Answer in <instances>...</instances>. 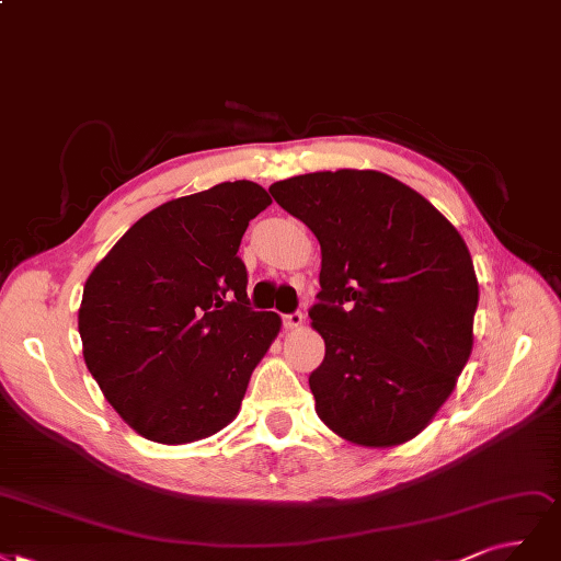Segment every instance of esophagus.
<instances>
[{"mask_svg":"<svg viewBox=\"0 0 561 561\" xmlns=\"http://www.w3.org/2000/svg\"><path fill=\"white\" fill-rule=\"evenodd\" d=\"M282 321H284V329L294 331V329H300V327H302L305 317H302L300 312H291V314H284V317H282Z\"/></svg>","mask_w":561,"mask_h":561,"instance_id":"1","label":"esophagus"}]
</instances>
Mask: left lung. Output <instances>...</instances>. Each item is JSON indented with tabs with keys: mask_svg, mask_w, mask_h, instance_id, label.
<instances>
[{
	"mask_svg": "<svg viewBox=\"0 0 561 561\" xmlns=\"http://www.w3.org/2000/svg\"><path fill=\"white\" fill-rule=\"evenodd\" d=\"M321 247L310 375L319 420L366 447L412 440L473 350L478 277L459 230L417 191L375 170L312 172L270 186Z\"/></svg>",
	"mask_w": 561,
	"mask_h": 561,
	"instance_id": "left-lung-1",
	"label": "left lung"
}]
</instances>
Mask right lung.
I'll list each match as a JSON object with an SVG mask.
<instances>
[{"label":"right lung","instance_id":"add662e5","mask_svg":"<svg viewBox=\"0 0 561 561\" xmlns=\"http://www.w3.org/2000/svg\"><path fill=\"white\" fill-rule=\"evenodd\" d=\"M270 203L224 182L144 214L83 286V358L104 399L139 436L184 445L238 417L249 379L282 329L254 312L238 256Z\"/></svg>","mask_w":561,"mask_h":561}]
</instances>
